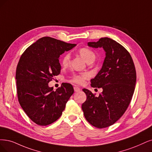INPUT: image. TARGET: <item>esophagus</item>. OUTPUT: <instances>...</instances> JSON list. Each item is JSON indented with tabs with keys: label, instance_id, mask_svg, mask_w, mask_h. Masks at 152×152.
I'll use <instances>...</instances> for the list:
<instances>
[{
	"label": "esophagus",
	"instance_id": "esophagus-1",
	"mask_svg": "<svg viewBox=\"0 0 152 152\" xmlns=\"http://www.w3.org/2000/svg\"><path fill=\"white\" fill-rule=\"evenodd\" d=\"M74 89H75V92H79L80 91V88L79 87L76 86H74Z\"/></svg>",
	"mask_w": 152,
	"mask_h": 152
}]
</instances>
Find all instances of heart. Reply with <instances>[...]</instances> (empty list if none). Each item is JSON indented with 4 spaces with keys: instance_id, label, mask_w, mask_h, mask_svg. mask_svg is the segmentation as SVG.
Wrapping results in <instances>:
<instances>
[{
    "instance_id": "b5f03b06",
    "label": "heart",
    "mask_w": 152,
    "mask_h": 152,
    "mask_svg": "<svg viewBox=\"0 0 152 152\" xmlns=\"http://www.w3.org/2000/svg\"><path fill=\"white\" fill-rule=\"evenodd\" d=\"M79 54L81 57L85 59L88 63H93L96 58V54L91 49L88 48H82L79 50ZM70 55L69 54H66L63 56L61 59V64L63 67H67L70 63ZM89 77V75L87 72L79 73V74H74L69 81L77 84V85H83L85 83L86 80H88Z\"/></svg>"
}]
</instances>
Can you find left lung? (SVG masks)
I'll return each instance as SVG.
<instances>
[{"label":"left lung","instance_id":"8db88e82","mask_svg":"<svg viewBox=\"0 0 152 152\" xmlns=\"http://www.w3.org/2000/svg\"><path fill=\"white\" fill-rule=\"evenodd\" d=\"M88 45L103 48L106 52L102 68L91 82L92 87L102 88L103 91L96 97V94L83 89L87 98L81 107L91 125L104 128L118 120L130 104L137 80L135 67L130 54L113 39L101 38Z\"/></svg>","mask_w":152,"mask_h":152}]
</instances>
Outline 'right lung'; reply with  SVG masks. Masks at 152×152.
Here are the masks:
<instances>
[{
    "instance_id": "1",
    "label": "right lung",
    "mask_w": 152,
    "mask_h": 152,
    "mask_svg": "<svg viewBox=\"0 0 152 152\" xmlns=\"http://www.w3.org/2000/svg\"><path fill=\"white\" fill-rule=\"evenodd\" d=\"M50 37H43L22 53L16 68L17 93L20 105L37 125L46 126L61 116L74 89L63 83L56 91L48 83L60 74V55L76 46Z\"/></svg>"
}]
</instances>
